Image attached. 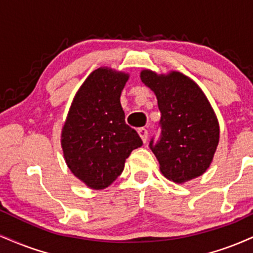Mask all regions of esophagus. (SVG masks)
<instances>
[{
    "label": "esophagus",
    "instance_id": "obj_1",
    "mask_svg": "<svg viewBox=\"0 0 253 253\" xmlns=\"http://www.w3.org/2000/svg\"><path fill=\"white\" fill-rule=\"evenodd\" d=\"M138 133H139V135L141 136L142 141L144 142L147 141V139H148V130L147 129L144 128V127H141V128L138 129Z\"/></svg>",
    "mask_w": 253,
    "mask_h": 253
}]
</instances>
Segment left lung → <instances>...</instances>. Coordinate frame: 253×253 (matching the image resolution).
<instances>
[{
    "label": "left lung",
    "instance_id": "left-lung-1",
    "mask_svg": "<svg viewBox=\"0 0 253 253\" xmlns=\"http://www.w3.org/2000/svg\"><path fill=\"white\" fill-rule=\"evenodd\" d=\"M141 81L157 95L161 134L150 147L169 180L182 184L211 165L219 142V124L208 97L196 82L179 72H141Z\"/></svg>",
    "mask_w": 253,
    "mask_h": 253
}]
</instances>
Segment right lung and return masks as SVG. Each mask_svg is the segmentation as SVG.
Listing matches in <instances>:
<instances>
[{
	"label": "right lung",
	"mask_w": 253,
	"mask_h": 253,
	"mask_svg": "<svg viewBox=\"0 0 253 253\" xmlns=\"http://www.w3.org/2000/svg\"><path fill=\"white\" fill-rule=\"evenodd\" d=\"M129 75L107 67L88 75L62 127L61 146L73 174L93 190L108 187L124 171L130 152L142 145L125 123L120 95Z\"/></svg>",
	"instance_id": "add662e5"
}]
</instances>
